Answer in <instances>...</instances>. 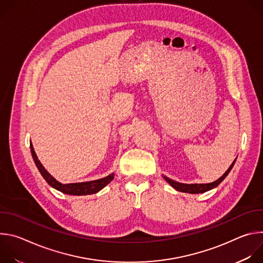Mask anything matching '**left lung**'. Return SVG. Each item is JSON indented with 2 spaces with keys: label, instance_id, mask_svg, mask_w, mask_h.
I'll use <instances>...</instances> for the list:
<instances>
[{
  "label": "left lung",
  "instance_id": "left-lung-1",
  "mask_svg": "<svg viewBox=\"0 0 263 263\" xmlns=\"http://www.w3.org/2000/svg\"><path fill=\"white\" fill-rule=\"evenodd\" d=\"M235 163V160L232 162V164L230 165V167L227 170V172L224 173L219 179H217L216 181L214 182H211V183H207V184H184V183H179L177 181H174L165 176H163V178L165 179V181L172 186L174 187V189L178 192H182V193H187V194H203V193H206L212 189H214V187H216L224 178H226L228 176V174L230 173V171L232 170L233 165Z\"/></svg>",
  "mask_w": 263,
  "mask_h": 263
}]
</instances>
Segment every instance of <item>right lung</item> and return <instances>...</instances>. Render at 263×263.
<instances>
[{
  "label": "right lung",
  "mask_w": 263,
  "mask_h": 263,
  "mask_svg": "<svg viewBox=\"0 0 263 263\" xmlns=\"http://www.w3.org/2000/svg\"><path fill=\"white\" fill-rule=\"evenodd\" d=\"M30 148H31V154L33 157V160L39 168L40 173L44 177V179L51 185L53 189L66 194V195H72V196H86V195H92L98 192H100L102 189L109 184L115 178V174L112 173L109 176L99 179V180H93V181H88V182H81V183H69V184H62L58 182L54 177H52L48 171L44 167V165L41 163V161L37 158L35 151L33 148L32 143H30Z\"/></svg>",
  "instance_id": "right-lung-1"
}]
</instances>
